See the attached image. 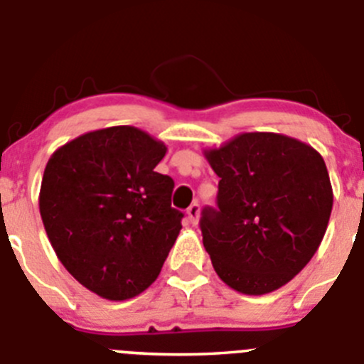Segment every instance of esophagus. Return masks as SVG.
Masks as SVG:
<instances>
[{
    "instance_id": "34e87169",
    "label": "esophagus",
    "mask_w": 364,
    "mask_h": 364,
    "mask_svg": "<svg viewBox=\"0 0 364 364\" xmlns=\"http://www.w3.org/2000/svg\"><path fill=\"white\" fill-rule=\"evenodd\" d=\"M186 215H188V220L190 224H197V220H199V204L193 203L192 206L186 210Z\"/></svg>"
}]
</instances>
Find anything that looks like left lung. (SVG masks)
I'll list each match as a JSON object with an SVG mask.
<instances>
[{"label": "left lung", "instance_id": "1", "mask_svg": "<svg viewBox=\"0 0 364 364\" xmlns=\"http://www.w3.org/2000/svg\"><path fill=\"white\" fill-rule=\"evenodd\" d=\"M220 178L218 210H204L200 231L217 276L243 295L290 283L322 243L333 186L322 154L270 132L240 133L204 149Z\"/></svg>", "mask_w": 364, "mask_h": 364}]
</instances>
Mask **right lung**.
I'll return each mask as SVG.
<instances>
[{"label":"right lung","instance_id":"right-lung-1","mask_svg":"<svg viewBox=\"0 0 364 364\" xmlns=\"http://www.w3.org/2000/svg\"><path fill=\"white\" fill-rule=\"evenodd\" d=\"M167 146L135 126L80 135L51 154L38 210L70 276L107 301L151 287L181 231L174 181L154 171Z\"/></svg>","mask_w":364,"mask_h":364}]
</instances>
